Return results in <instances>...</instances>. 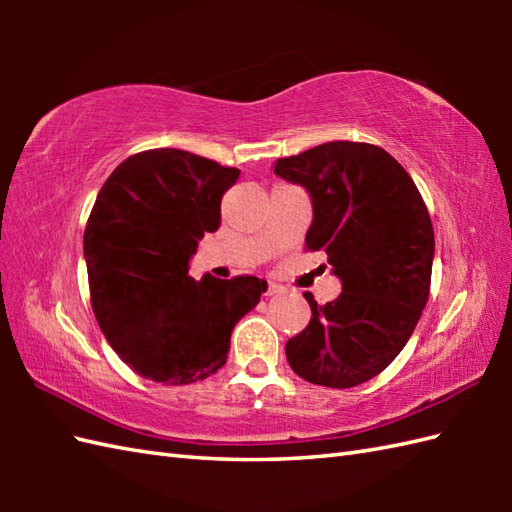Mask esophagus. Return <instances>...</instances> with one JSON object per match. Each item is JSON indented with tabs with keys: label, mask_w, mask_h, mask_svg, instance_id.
<instances>
[{
	"label": "esophagus",
	"mask_w": 512,
	"mask_h": 512,
	"mask_svg": "<svg viewBox=\"0 0 512 512\" xmlns=\"http://www.w3.org/2000/svg\"><path fill=\"white\" fill-rule=\"evenodd\" d=\"M284 290V286H279V284H275V281H268V290H266V295L268 297H273V295H279V292Z\"/></svg>",
	"instance_id": "1"
}]
</instances>
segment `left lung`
I'll return each instance as SVG.
<instances>
[{
    "label": "left lung",
    "instance_id": "8db88e82",
    "mask_svg": "<svg viewBox=\"0 0 512 512\" xmlns=\"http://www.w3.org/2000/svg\"><path fill=\"white\" fill-rule=\"evenodd\" d=\"M275 173L312 200L308 250H323L341 295L319 306L306 292L308 328L286 343L292 372L347 389L378 376L427 306L436 239L409 173L385 149L334 140L279 158Z\"/></svg>",
    "mask_w": 512,
    "mask_h": 512
}]
</instances>
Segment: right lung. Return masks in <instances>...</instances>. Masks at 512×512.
<instances>
[{
	"label": "right lung",
	"instance_id": "add662e5",
	"mask_svg": "<svg viewBox=\"0 0 512 512\" xmlns=\"http://www.w3.org/2000/svg\"><path fill=\"white\" fill-rule=\"evenodd\" d=\"M239 169L182 149L129 156L105 180L83 235L94 317L138 376L189 385L226 363L237 321L268 284L189 277L204 233L220 228Z\"/></svg>",
	"mask_w": 512,
	"mask_h": 512
}]
</instances>
